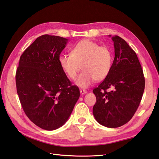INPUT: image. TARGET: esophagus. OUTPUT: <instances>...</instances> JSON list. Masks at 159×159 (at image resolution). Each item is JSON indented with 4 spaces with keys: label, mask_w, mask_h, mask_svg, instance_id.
<instances>
[{
    "label": "esophagus",
    "mask_w": 159,
    "mask_h": 159,
    "mask_svg": "<svg viewBox=\"0 0 159 159\" xmlns=\"http://www.w3.org/2000/svg\"><path fill=\"white\" fill-rule=\"evenodd\" d=\"M80 93L81 94H84L87 93V91H86L84 89H80Z\"/></svg>",
    "instance_id": "obj_1"
}]
</instances>
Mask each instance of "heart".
Returning a JSON list of instances; mask_svg holds the SVG:
<instances>
[{"label":"heart","mask_w":159,"mask_h":159,"mask_svg":"<svg viewBox=\"0 0 159 159\" xmlns=\"http://www.w3.org/2000/svg\"><path fill=\"white\" fill-rule=\"evenodd\" d=\"M112 53L107 47L100 46L90 39H83L72 48L71 55H60V67L71 79H75L82 69L83 72L75 84L80 88H88L95 80L100 81L106 78L111 70Z\"/></svg>","instance_id":"b5f03b06"}]
</instances>
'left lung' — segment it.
Segmentation results:
<instances>
[{
  "label": "left lung",
  "mask_w": 159,
  "mask_h": 159,
  "mask_svg": "<svg viewBox=\"0 0 159 159\" xmlns=\"http://www.w3.org/2000/svg\"><path fill=\"white\" fill-rule=\"evenodd\" d=\"M111 39L114 60L108 76L93 89L97 98L93 115L100 125L117 128L127 123L138 109L145 89V78L136 53L125 40L117 35ZM109 88L112 89L107 91Z\"/></svg>",
  "instance_id": "1"
}]
</instances>
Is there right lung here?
<instances>
[{
	"instance_id": "add662e5",
	"label": "right lung",
	"mask_w": 159,
	"mask_h": 159,
	"mask_svg": "<svg viewBox=\"0 0 159 159\" xmlns=\"http://www.w3.org/2000/svg\"><path fill=\"white\" fill-rule=\"evenodd\" d=\"M68 39L44 34L20 57L16 72L17 94L25 115L41 129L52 131L68 120L80 91L60 67L58 58Z\"/></svg>"
}]
</instances>
